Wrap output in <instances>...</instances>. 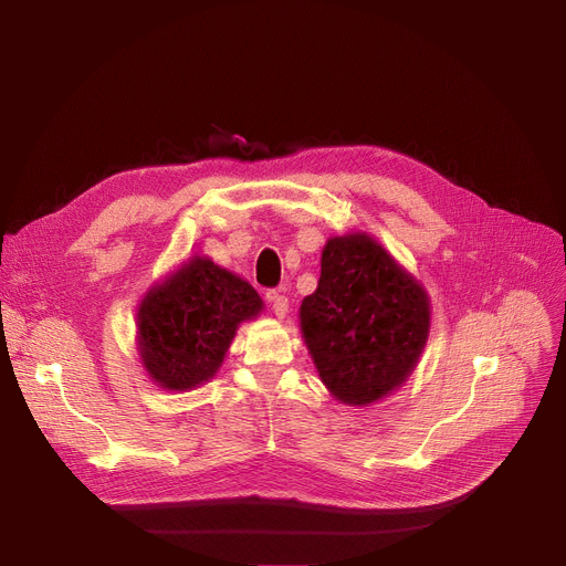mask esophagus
Here are the masks:
<instances>
[{
  "label": "esophagus",
  "instance_id": "34e87169",
  "mask_svg": "<svg viewBox=\"0 0 566 566\" xmlns=\"http://www.w3.org/2000/svg\"><path fill=\"white\" fill-rule=\"evenodd\" d=\"M268 301H271V307H273L275 316L284 318V316L289 314V298H286V295H284V293H280V291H273V293H268Z\"/></svg>",
  "mask_w": 566,
  "mask_h": 566
}]
</instances>
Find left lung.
<instances>
[{
    "instance_id": "obj_1",
    "label": "left lung",
    "mask_w": 566,
    "mask_h": 566,
    "mask_svg": "<svg viewBox=\"0 0 566 566\" xmlns=\"http://www.w3.org/2000/svg\"><path fill=\"white\" fill-rule=\"evenodd\" d=\"M431 328L427 289L367 231L331 235L301 333L328 392L346 406L392 395L420 363Z\"/></svg>"
}]
</instances>
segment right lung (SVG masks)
Masks as SVG:
<instances>
[{
    "label": "right lung",
    "mask_w": 566,
    "mask_h": 566,
    "mask_svg": "<svg viewBox=\"0 0 566 566\" xmlns=\"http://www.w3.org/2000/svg\"><path fill=\"white\" fill-rule=\"evenodd\" d=\"M263 312L261 295L208 256H192L144 293L137 355L167 392H190L224 363L238 325Z\"/></svg>",
    "instance_id": "1"
}]
</instances>
